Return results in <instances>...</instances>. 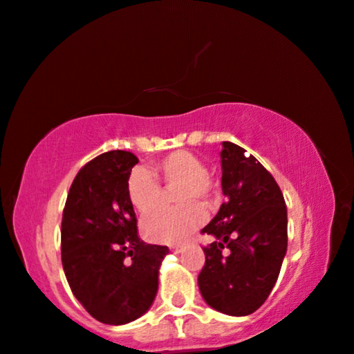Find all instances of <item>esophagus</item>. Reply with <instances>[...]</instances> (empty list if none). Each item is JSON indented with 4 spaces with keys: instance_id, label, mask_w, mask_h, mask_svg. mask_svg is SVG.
<instances>
[{
    "instance_id": "esophagus-1",
    "label": "esophagus",
    "mask_w": 354,
    "mask_h": 354,
    "mask_svg": "<svg viewBox=\"0 0 354 354\" xmlns=\"http://www.w3.org/2000/svg\"><path fill=\"white\" fill-rule=\"evenodd\" d=\"M182 250H183L182 245H171V252H174V254L182 252Z\"/></svg>"
}]
</instances>
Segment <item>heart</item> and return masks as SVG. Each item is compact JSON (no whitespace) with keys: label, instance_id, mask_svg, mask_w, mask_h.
<instances>
[{"label":"heart","instance_id":"1","mask_svg":"<svg viewBox=\"0 0 354 354\" xmlns=\"http://www.w3.org/2000/svg\"><path fill=\"white\" fill-rule=\"evenodd\" d=\"M158 183L167 187L178 186L174 212H158L142 222V233L153 243L176 244L185 241L204 222V211L198 203L211 204L215 185L199 158L188 151H174L150 171H136L127 180V199L137 212L145 215L159 205L162 192Z\"/></svg>","mask_w":354,"mask_h":354}]
</instances>
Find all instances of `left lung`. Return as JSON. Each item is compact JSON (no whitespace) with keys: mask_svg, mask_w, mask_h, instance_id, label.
<instances>
[{"mask_svg":"<svg viewBox=\"0 0 354 354\" xmlns=\"http://www.w3.org/2000/svg\"><path fill=\"white\" fill-rule=\"evenodd\" d=\"M220 165L227 203L201 230L214 241L203 249L206 263L198 286L211 308L248 316L263 305L279 276L288 209L273 176L244 148L222 142Z\"/></svg>","mask_w":354,"mask_h":354,"instance_id":"8db88e82","label":"left lung"}]
</instances>
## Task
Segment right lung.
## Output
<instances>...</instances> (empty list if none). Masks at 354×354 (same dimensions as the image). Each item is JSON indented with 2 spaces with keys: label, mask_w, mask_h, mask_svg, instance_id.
Here are the masks:
<instances>
[{
  "label": "right lung",
  "mask_w": 354,
  "mask_h": 354,
  "mask_svg": "<svg viewBox=\"0 0 354 354\" xmlns=\"http://www.w3.org/2000/svg\"><path fill=\"white\" fill-rule=\"evenodd\" d=\"M139 160L102 153L76 174L62 217V265L70 289L97 321L121 326L145 315L158 292L166 245L137 233L127 180Z\"/></svg>",
  "instance_id": "obj_1"
}]
</instances>
